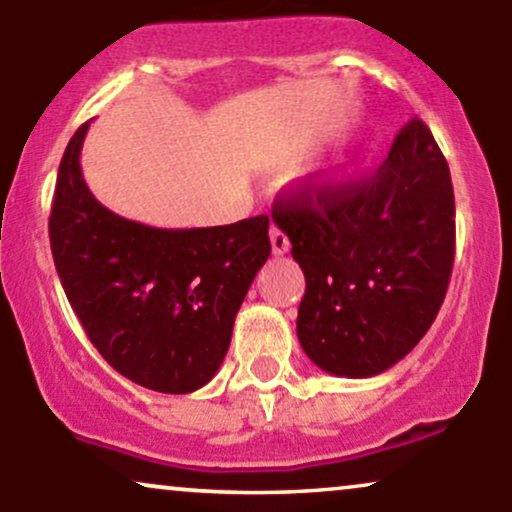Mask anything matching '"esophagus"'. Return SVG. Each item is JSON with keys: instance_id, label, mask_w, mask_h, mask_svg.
Segmentation results:
<instances>
[{"instance_id": "1", "label": "esophagus", "mask_w": 512, "mask_h": 512, "mask_svg": "<svg viewBox=\"0 0 512 512\" xmlns=\"http://www.w3.org/2000/svg\"><path fill=\"white\" fill-rule=\"evenodd\" d=\"M269 240H272V252L274 255H284V252H289L291 243L289 238H286V233L281 231V228L272 226V231H269Z\"/></svg>"}]
</instances>
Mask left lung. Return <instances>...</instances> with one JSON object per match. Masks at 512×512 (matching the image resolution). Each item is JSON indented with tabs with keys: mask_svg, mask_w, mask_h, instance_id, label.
I'll list each match as a JSON object with an SVG mask.
<instances>
[{
	"mask_svg": "<svg viewBox=\"0 0 512 512\" xmlns=\"http://www.w3.org/2000/svg\"><path fill=\"white\" fill-rule=\"evenodd\" d=\"M272 216L305 274L296 332L317 368L370 378L421 342L452 274L455 195L419 117L370 178L279 197Z\"/></svg>",
	"mask_w": 512,
	"mask_h": 512,
	"instance_id": "1",
	"label": "left lung"
}]
</instances>
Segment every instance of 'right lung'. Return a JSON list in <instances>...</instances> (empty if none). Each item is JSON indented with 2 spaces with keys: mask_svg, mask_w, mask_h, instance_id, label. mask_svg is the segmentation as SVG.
I'll use <instances>...</instances> for the list:
<instances>
[{
  "mask_svg": "<svg viewBox=\"0 0 512 512\" xmlns=\"http://www.w3.org/2000/svg\"><path fill=\"white\" fill-rule=\"evenodd\" d=\"M76 129L57 173L50 248L62 289L98 354L132 383L187 395L219 370L269 216L231 226L154 228L105 209L81 175Z\"/></svg>",
  "mask_w": 512,
  "mask_h": 512,
  "instance_id": "obj_1",
  "label": "right lung"
}]
</instances>
